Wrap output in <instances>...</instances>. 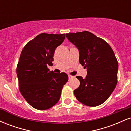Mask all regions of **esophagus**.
<instances>
[{"label":"esophagus","mask_w":131,"mask_h":131,"mask_svg":"<svg viewBox=\"0 0 131 131\" xmlns=\"http://www.w3.org/2000/svg\"><path fill=\"white\" fill-rule=\"evenodd\" d=\"M68 78H69V79H73V78H74V76H71V75H68Z\"/></svg>","instance_id":"1"}]
</instances>
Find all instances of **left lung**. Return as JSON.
Returning a JSON list of instances; mask_svg holds the SVG:
<instances>
[{"mask_svg": "<svg viewBox=\"0 0 131 131\" xmlns=\"http://www.w3.org/2000/svg\"><path fill=\"white\" fill-rule=\"evenodd\" d=\"M66 37L78 49L79 63L87 69L85 79L74 90L76 98L82 104L96 106L106 101L117 84L118 63L106 42L89 31L68 33Z\"/></svg>", "mask_w": 131, "mask_h": 131, "instance_id": "1", "label": "left lung"}]
</instances>
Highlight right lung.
Returning a JSON list of instances; mask_svg holds the SVG:
<instances>
[{"instance_id": "1", "label": "right lung", "mask_w": 131, "mask_h": 131, "mask_svg": "<svg viewBox=\"0 0 131 131\" xmlns=\"http://www.w3.org/2000/svg\"><path fill=\"white\" fill-rule=\"evenodd\" d=\"M64 34L42 33L25 46L16 68L21 94L34 108L44 110L59 101L68 80L65 73L50 71L55 49L64 41Z\"/></svg>"}]
</instances>
